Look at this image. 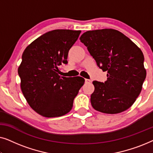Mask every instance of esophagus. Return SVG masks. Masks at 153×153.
I'll return each instance as SVG.
<instances>
[{
  "instance_id": "esophagus-1",
  "label": "esophagus",
  "mask_w": 153,
  "mask_h": 153,
  "mask_svg": "<svg viewBox=\"0 0 153 153\" xmlns=\"http://www.w3.org/2000/svg\"><path fill=\"white\" fill-rule=\"evenodd\" d=\"M85 82L88 83H91V80H90V79H85Z\"/></svg>"
}]
</instances>
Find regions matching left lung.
<instances>
[{"label": "left lung", "instance_id": "1", "mask_svg": "<svg viewBox=\"0 0 153 153\" xmlns=\"http://www.w3.org/2000/svg\"><path fill=\"white\" fill-rule=\"evenodd\" d=\"M80 40L87 47L97 66L107 72V80L104 83L93 81V107L109 114L127 110L139 95L146 76L141 50L114 29L87 31Z\"/></svg>", "mask_w": 153, "mask_h": 153}]
</instances>
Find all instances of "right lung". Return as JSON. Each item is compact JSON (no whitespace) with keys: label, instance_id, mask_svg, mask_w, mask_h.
<instances>
[{"label":"right lung","instance_id":"right-lung-1","mask_svg":"<svg viewBox=\"0 0 153 153\" xmlns=\"http://www.w3.org/2000/svg\"><path fill=\"white\" fill-rule=\"evenodd\" d=\"M81 30L57 29L45 33L24 50L18 69L21 88L26 101L41 116H62L72 109L84 83L80 76L58 75V67L68 63L69 50Z\"/></svg>","mask_w":153,"mask_h":153}]
</instances>
